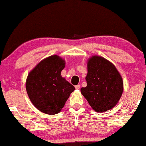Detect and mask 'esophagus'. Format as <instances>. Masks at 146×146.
<instances>
[{"instance_id": "esophagus-1", "label": "esophagus", "mask_w": 146, "mask_h": 146, "mask_svg": "<svg viewBox=\"0 0 146 146\" xmlns=\"http://www.w3.org/2000/svg\"><path fill=\"white\" fill-rule=\"evenodd\" d=\"M80 88H81V86H80L79 84V85L75 86V88H76V89H80Z\"/></svg>"}]
</instances>
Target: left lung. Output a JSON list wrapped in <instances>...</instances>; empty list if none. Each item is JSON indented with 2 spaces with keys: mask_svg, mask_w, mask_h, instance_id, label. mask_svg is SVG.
<instances>
[{
  "mask_svg": "<svg viewBox=\"0 0 146 146\" xmlns=\"http://www.w3.org/2000/svg\"><path fill=\"white\" fill-rule=\"evenodd\" d=\"M87 86L81 94L97 112H103L116 105L123 91V82L115 67L100 56H92L88 62Z\"/></svg>",
  "mask_w": 146,
  "mask_h": 146,
  "instance_id": "8db88e82",
  "label": "left lung"
}]
</instances>
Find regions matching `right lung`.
Returning <instances> with one entry per match:
<instances>
[{"mask_svg": "<svg viewBox=\"0 0 146 146\" xmlns=\"http://www.w3.org/2000/svg\"><path fill=\"white\" fill-rule=\"evenodd\" d=\"M65 61L55 55L42 60L28 76L26 91L31 102L46 114L61 111L75 88L61 76Z\"/></svg>", "mask_w": 146, "mask_h": 146, "instance_id": "right-lung-1", "label": "right lung"}]
</instances>
